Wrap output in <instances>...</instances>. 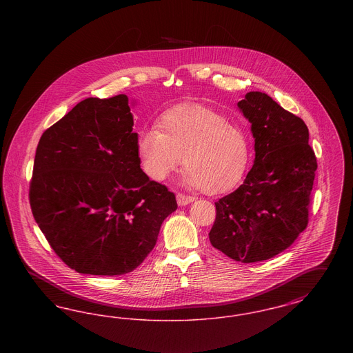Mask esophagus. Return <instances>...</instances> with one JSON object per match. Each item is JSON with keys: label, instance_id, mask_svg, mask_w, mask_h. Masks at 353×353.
Returning a JSON list of instances; mask_svg holds the SVG:
<instances>
[{"label": "esophagus", "instance_id": "esophagus-1", "mask_svg": "<svg viewBox=\"0 0 353 353\" xmlns=\"http://www.w3.org/2000/svg\"><path fill=\"white\" fill-rule=\"evenodd\" d=\"M193 201H194V197L188 196V194H184V193H177V203L180 206H185V205H188V203Z\"/></svg>", "mask_w": 353, "mask_h": 353}]
</instances>
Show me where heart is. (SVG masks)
Wrapping results in <instances>:
<instances>
[{
	"label": "heart",
	"mask_w": 353,
	"mask_h": 353,
	"mask_svg": "<svg viewBox=\"0 0 353 353\" xmlns=\"http://www.w3.org/2000/svg\"><path fill=\"white\" fill-rule=\"evenodd\" d=\"M137 154L144 173L164 181L181 167L185 184L222 193L241 181L252 157V139L243 125L200 104L167 111L157 130L137 137Z\"/></svg>",
	"instance_id": "1"
}]
</instances>
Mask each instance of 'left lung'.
Segmentation results:
<instances>
[{"instance_id": "1", "label": "left lung", "mask_w": 353, "mask_h": 353, "mask_svg": "<svg viewBox=\"0 0 353 353\" xmlns=\"http://www.w3.org/2000/svg\"><path fill=\"white\" fill-rule=\"evenodd\" d=\"M238 108L252 124L254 165L216 202L209 239L229 258L252 263L283 252L307 228L318 163L305 123L268 94L248 92Z\"/></svg>"}]
</instances>
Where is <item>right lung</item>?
I'll list each match as a JSON object with an SVG mask.
<instances>
[{"label": "right lung", "mask_w": 353, "mask_h": 353, "mask_svg": "<svg viewBox=\"0 0 353 353\" xmlns=\"http://www.w3.org/2000/svg\"><path fill=\"white\" fill-rule=\"evenodd\" d=\"M128 97L87 98L41 136L30 206L68 268L90 275L136 269L177 209L167 186L140 168Z\"/></svg>", "instance_id": "add662e5"}]
</instances>
